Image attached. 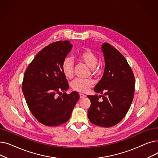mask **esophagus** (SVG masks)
Masks as SVG:
<instances>
[{
	"instance_id": "34e87169",
	"label": "esophagus",
	"mask_w": 158,
	"mask_h": 158,
	"mask_svg": "<svg viewBox=\"0 0 158 158\" xmlns=\"http://www.w3.org/2000/svg\"><path fill=\"white\" fill-rule=\"evenodd\" d=\"M79 95H80V98H85V97H86V95H85L82 94H79Z\"/></svg>"
}]
</instances>
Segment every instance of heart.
<instances>
[{"mask_svg":"<svg viewBox=\"0 0 158 158\" xmlns=\"http://www.w3.org/2000/svg\"><path fill=\"white\" fill-rule=\"evenodd\" d=\"M77 58L79 62L86 64L90 68L93 75H97L100 72V68L97 64L98 57L97 55L89 48H85L80 51ZM61 70L64 76L68 79H72L73 76L74 65L71 58L66 57L61 63ZM93 85V81L90 79H77L73 81L71 86L73 90L80 93L87 92L89 88Z\"/></svg>","mask_w":158,"mask_h":158,"instance_id":"heart-1","label":"heart"}]
</instances>
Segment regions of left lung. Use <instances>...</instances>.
<instances>
[{"instance_id":"left-lung-1","label":"left lung","mask_w":158,"mask_h":158,"mask_svg":"<svg viewBox=\"0 0 158 158\" xmlns=\"http://www.w3.org/2000/svg\"><path fill=\"white\" fill-rule=\"evenodd\" d=\"M105 70L94 91L103 95H88L91 101L88 116L96 126L110 127L118 123L127 114L133 100L135 79L124 56L108 43L102 45ZM102 97L103 101H99Z\"/></svg>"}]
</instances>
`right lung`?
Listing matches in <instances>:
<instances>
[{
	"instance_id": "1",
	"label": "right lung",
	"mask_w": 158,
	"mask_h": 158,
	"mask_svg": "<svg viewBox=\"0 0 158 158\" xmlns=\"http://www.w3.org/2000/svg\"><path fill=\"white\" fill-rule=\"evenodd\" d=\"M72 47L68 40L49 44L36 55L24 73L22 88L27 104L35 118L47 126L67 122L79 99L76 92L66 93L69 85L61 70Z\"/></svg>"
}]
</instances>
